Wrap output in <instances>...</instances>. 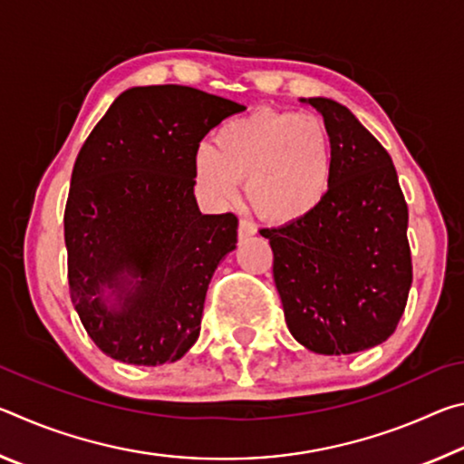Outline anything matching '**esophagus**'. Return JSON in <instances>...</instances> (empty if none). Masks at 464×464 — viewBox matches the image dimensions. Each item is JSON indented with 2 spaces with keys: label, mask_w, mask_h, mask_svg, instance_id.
I'll return each mask as SVG.
<instances>
[{
  "label": "esophagus",
  "mask_w": 464,
  "mask_h": 464,
  "mask_svg": "<svg viewBox=\"0 0 464 464\" xmlns=\"http://www.w3.org/2000/svg\"><path fill=\"white\" fill-rule=\"evenodd\" d=\"M237 235H239V239H241V241H243V239H247V237H254V235H256V227L251 225L249 221H246V218H241V221H239Z\"/></svg>",
  "instance_id": "obj_1"
}]
</instances>
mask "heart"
Returning a JSON list of instances; mask_svg holds the SVG:
<instances>
[{
	"label": "heart",
	"mask_w": 464,
	"mask_h": 464,
	"mask_svg": "<svg viewBox=\"0 0 464 464\" xmlns=\"http://www.w3.org/2000/svg\"><path fill=\"white\" fill-rule=\"evenodd\" d=\"M334 174V143L325 122L278 110H257L225 122L213 147H200L194 176L213 204L231 202L241 179L264 221L296 225L325 202Z\"/></svg>",
	"instance_id": "b5f03b06"
}]
</instances>
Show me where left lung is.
I'll list each match as a JSON object with an SVG mask.
<instances>
[{"mask_svg":"<svg viewBox=\"0 0 464 464\" xmlns=\"http://www.w3.org/2000/svg\"><path fill=\"white\" fill-rule=\"evenodd\" d=\"M332 135L334 174L315 215L266 229L286 325L317 354H354L389 340L410 296L407 202L395 166L348 108L309 98Z\"/></svg>","mask_w":464,"mask_h":464,"instance_id":"obj_1","label":"left lung"}]
</instances>
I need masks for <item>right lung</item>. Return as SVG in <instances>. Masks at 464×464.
Listing matches in <instances>:
<instances>
[{"label":"right lung","instance_id":"add662e5","mask_svg":"<svg viewBox=\"0 0 464 464\" xmlns=\"http://www.w3.org/2000/svg\"><path fill=\"white\" fill-rule=\"evenodd\" d=\"M243 110L188 85L130 88L85 139L65 204L67 278L106 356L160 366L198 340L208 282L235 249L237 217L200 213L194 157L210 129ZM104 285L119 310L101 301Z\"/></svg>","mask_w":464,"mask_h":464}]
</instances>
